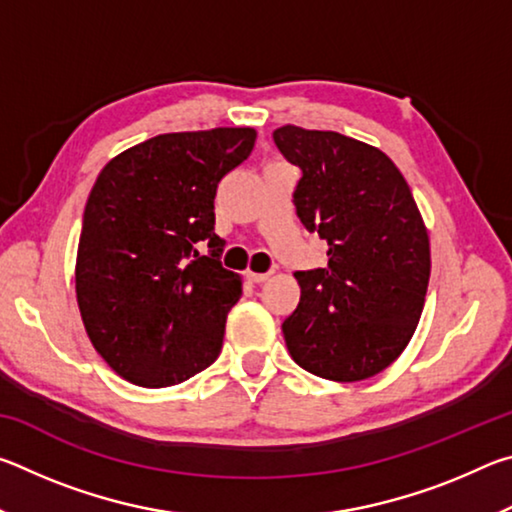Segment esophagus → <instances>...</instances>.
<instances>
[{"instance_id": "obj_1", "label": "esophagus", "mask_w": 512, "mask_h": 512, "mask_svg": "<svg viewBox=\"0 0 512 512\" xmlns=\"http://www.w3.org/2000/svg\"><path fill=\"white\" fill-rule=\"evenodd\" d=\"M246 275H248V280L255 282V284H262V282L268 280V277H271V273H253V271H248Z\"/></svg>"}]
</instances>
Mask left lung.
I'll list each match as a JSON object with an SVG mask.
<instances>
[{"instance_id": "8db88e82", "label": "left lung", "mask_w": 512, "mask_h": 512, "mask_svg": "<svg viewBox=\"0 0 512 512\" xmlns=\"http://www.w3.org/2000/svg\"><path fill=\"white\" fill-rule=\"evenodd\" d=\"M275 146L302 171L293 203L327 241V266L293 273L300 302L282 323L300 368L361 381L391 366L418 327L429 287V235L386 153L334 131L282 126Z\"/></svg>"}]
</instances>
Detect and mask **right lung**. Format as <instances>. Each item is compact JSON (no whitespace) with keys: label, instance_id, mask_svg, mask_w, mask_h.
Segmentation results:
<instances>
[{"label":"right lung","instance_id":"add662e5","mask_svg":"<svg viewBox=\"0 0 512 512\" xmlns=\"http://www.w3.org/2000/svg\"><path fill=\"white\" fill-rule=\"evenodd\" d=\"M255 137V128L151 137L112 158L92 187L76 300L94 350L135 386L180 384L219 357L241 277L221 266L214 196Z\"/></svg>","mask_w":512,"mask_h":512}]
</instances>
